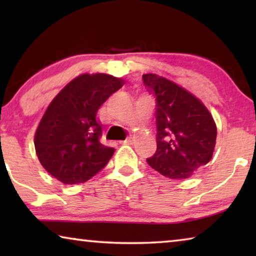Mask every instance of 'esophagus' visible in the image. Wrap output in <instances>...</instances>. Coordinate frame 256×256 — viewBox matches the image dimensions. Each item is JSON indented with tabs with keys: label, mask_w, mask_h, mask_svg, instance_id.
I'll return each instance as SVG.
<instances>
[{
	"label": "esophagus",
	"mask_w": 256,
	"mask_h": 256,
	"mask_svg": "<svg viewBox=\"0 0 256 256\" xmlns=\"http://www.w3.org/2000/svg\"><path fill=\"white\" fill-rule=\"evenodd\" d=\"M134 141H136V138H134V136H128V138H126L123 141V144H132Z\"/></svg>",
	"instance_id": "obj_1"
}]
</instances>
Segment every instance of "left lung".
I'll return each instance as SVG.
<instances>
[{"mask_svg":"<svg viewBox=\"0 0 256 256\" xmlns=\"http://www.w3.org/2000/svg\"><path fill=\"white\" fill-rule=\"evenodd\" d=\"M142 80L156 97L157 150L146 162L168 178H188L212 158L214 120L198 98L172 81L152 73Z\"/></svg>","mask_w":256,"mask_h":256,"instance_id":"left-lung-1","label":"left lung"}]
</instances>
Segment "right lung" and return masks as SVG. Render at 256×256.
Wrapping results in <instances>:
<instances>
[{"mask_svg":"<svg viewBox=\"0 0 256 256\" xmlns=\"http://www.w3.org/2000/svg\"><path fill=\"white\" fill-rule=\"evenodd\" d=\"M124 81L104 73L82 74L60 90L47 107L34 134L42 166L64 184L92 178L110 162L114 148L100 141L97 112Z\"/></svg>","mask_w":256,"mask_h":256,"instance_id":"obj_1","label":"right lung"}]
</instances>
